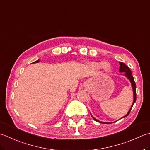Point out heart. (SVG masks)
<instances>
[{"instance_id": "obj_1", "label": "heart", "mask_w": 150, "mask_h": 150, "mask_svg": "<svg viewBox=\"0 0 150 150\" xmlns=\"http://www.w3.org/2000/svg\"><path fill=\"white\" fill-rule=\"evenodd\" d=\"M88 65L91 69L94 70H100L102 69L104 73H108L111 71V65L108 62H93L88 63Z\"/></svg>"}]
</instances>
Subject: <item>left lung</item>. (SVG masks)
Returning <instances> with one entry per match:
<instances>
[{"mask_svg":"<svg viewBox=\"0 0 150 150\" xmlns=\"http://www.w3.org/2000/svg\"><path fill=\"white\" fill-rule=\"evenodd\" d=\"M120 63V68H119V72H124V74H122V75L126 76V77L128 79H129V81L131 82V87H132L133 92V102L132 103V105H131V108L129 110V111L127 112V113L126 115H125L124 117H122V118H124V117H126L127 115H129V112H130L131 110V108H132L133 104L136 102V84H135V81H134V78H133V76H132V73H131V70L129 69V67H127L124 63H122V62H120V63ZM91 115L92 116V115H91ZM92 117L93 118L94 120L96 121V122H100V123H102V124H111L112 123V122H101L98 120H97V119H96L95 118H94L93 116H92Z\"/></svg>","mask_w":150,"mask_h":150,"instance_id":"1","label":"left lung"}]
</instances>
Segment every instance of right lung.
Segmentation results:
<instances>
[{
  "instance_id": "1",
  "label": "right lung",
  "mask_w": 150,
  "mask_h": 150,
  "mask_svg": "<svg viewBox=\"0 0 150 150\" xmlns=\"http://www.w3.org/2000/svg\"><path fill=\"white\" fill-rule=\"evenodd\" d=\"M39 59H38V60L35 61V62H34L32 63H39Z\"/></svg>"
}]
</instances>
